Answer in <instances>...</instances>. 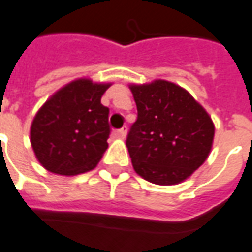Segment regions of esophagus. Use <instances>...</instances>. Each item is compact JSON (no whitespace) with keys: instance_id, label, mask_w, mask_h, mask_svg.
Wrapping results in <instances>:
<instances>
[{"instance_id":"obj_1","label":"esophagus","mask_w":252,"mask_h":252,"mask_svg":"<svg viewBox=\"0 0 252 252\" xmlns=\"http://www.w3.org/2000/svg\"><path fill=\"white\" fill-rule=\"evenodd\" d=\"M116 135L120 137V139H124L126 136V126H124L121 129H119V131L116 132Z\"/></svg>"}]
</instances>
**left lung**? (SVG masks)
Listing matches in <instances>:
<instances>
[{
    "label": "left lung",
    "mask_w": 252,
    "mask_h": 252,
    "mask_svg": "<svg viewBox=\"0 0 252 252\" xmlns=\"http://www.w3.org/2000/svg\"><path fill=\"white\" fill-rule=\"evenodd\" d=\"M137 119L126 144L137 175L151 183H182L210 155L215 126L206 109L176 84L131 85Z\"/></svg>",
    "instance_id": "8db88e82"
}]
</instances>
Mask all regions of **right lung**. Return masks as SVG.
<instances>
[{
    "instance_id": "add662e5",
    "label": "right lung",
    "mask_w": 252,
    "mask_h": 252,
    "mask_svg": "<svg viewBox=\"0 0 252 252\" xmlns=\"http://www.w3.org/2000/svg\"><path fill=\"white\" fill-rule=\"evenodd\" d=\"M111 84L74 80L40 108L31 126V143L45 169L73 176L93 169L108 148L109 109L101 96Z\"/></svg>"
}]
</instances>
